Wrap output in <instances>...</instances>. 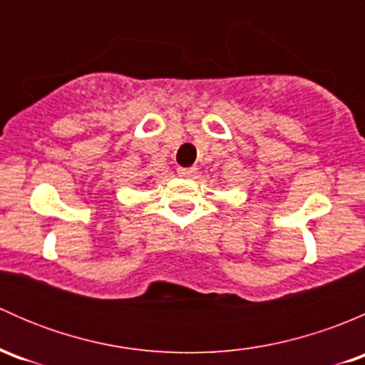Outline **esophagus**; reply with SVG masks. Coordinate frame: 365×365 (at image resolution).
<instances>
[{
    "instance_id": "esophagus-1",
    "label": "esophagus",
    "mask_w": 365,
    "mask_h": 365,
    "mask_svg": "<svg viewBox=\"0 0 365 365\" xmlns=\"http://www.w3.org/2000/svg\"><path fill=\"white\" fill-rule=\"evenodd\" d=\"M196 173H197L196 168H180L178 169V175L182 176V178H192Z\"/></svg>"
}]
</instances>
